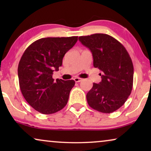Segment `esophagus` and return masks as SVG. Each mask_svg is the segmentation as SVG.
Segmentation results:
<instances>
[{
	"mask_svg": "<svg viewBox=\"0 0 151 151\" xmlns=\"http://www.w3.org/2000/svg\"><path fill=\"white\" fill-rule=\"evenodd\" d=\"M82 78H74V80H75V82H81V81H82Z\"/></svg>",
	"mask_w": 151,
	"mask_h": 151,
	"instance_id": "esophagus-1",
	"label": "esophagus"
}]
</instances>
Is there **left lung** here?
Masks as SVG:
<instances>
[{"label":"left lung","instance_id":"left-lung-1","mask_svg":"<svg viewBox=\"0 0 151 151\" xmlns=\"http://www.w3.org/2000/svg\"><path fill=\"white\" fill-rule=\"evenodd\" d=\"M78 39L91 51L93 66L100 70L102 78L86 94L88 104L100 112H114L124 104L133 88L131 57L125 47L109 35L95 34Z\"/></svg>","mask_w":151,"mask_h":151}]
</instances>
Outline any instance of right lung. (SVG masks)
<instances>
[{
  "label": "right lung",
  "mask_w": 151,
  "mask_h": 151,
  "mask_svg": "<svg viewBox=\"0 0 151 151\" xmlns=\"http://www.w3.org/2000/svg\"><path fill=\"white\" fill-rule=\"evenodd\" d=\"M78 36L43 38L29 46L18 64L20 88L27 102L42 114H52L67 104L73 80L53 79L63 65L65 54L74 46Z\"/></svg>",
  "instance_id": "right-lung-1"
}]
</instances>
